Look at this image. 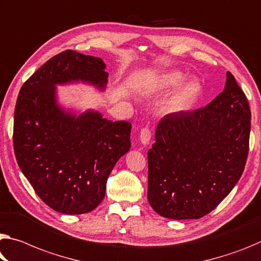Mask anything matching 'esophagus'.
<instances>
[{"label": "esophagus", "mask_w": 261, "mask_h": 261, "mask_svg": "<svg viewBox=\"0 0 261 261\" xmlns=\"http://www.w3.org/2000/svg\"><path fill=\"white\" fill-rule=\"evenodd\" d=\"M151 137H152V132L150 129H148V127H144V129L140 130L139 139H140V142H142V144H144V145H146V144L150 143Z\"/></svg>", "instance_id": "34e87169"}]
</instances>
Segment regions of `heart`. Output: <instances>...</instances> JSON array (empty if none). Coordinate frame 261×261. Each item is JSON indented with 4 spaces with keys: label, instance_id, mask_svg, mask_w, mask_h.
<instances>
[{
    "label": "heart",
    "instance_id": "1",
    "mask_svg": "<svg viewBox=\"0 0 261 261\" xmlns=\"http://www.w3.org/2000/svg\"><path fill=\"white\" fill-rule=\"evenodd\" d=\"M184 74L179 71H165L150 73L142 80L140 89L147 94H161L179 89L172 95L167 109L173 114L186 113L196 105L202 94V87L197 81L185 82Z\"/></svg>",
    "mask_w": 261,
    "mask_h": 261
}]
</instances>
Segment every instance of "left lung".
<instances>
[{"label": "left lung", "instance_id": "left-lung-1", "mask_svg": "<svg viewBox=\"0 0 261 261\" xmlns=\"http://www.w3.org/2000/svg\"><path fill=\"white\" fill-rule=\"evenodd\" d=\"M251 111L234 76L204 108L166 115L147 152V198L171 220H197L229 195L249 154Z\"/></svg>", "mask_w": 261, "mask_h": 261}]
</instances>
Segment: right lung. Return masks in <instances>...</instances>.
<instances>
[{
	"label": "right lung",
	"instance_id": "obj_1",
	"mask_svg": "<svg viewBox=\"0 0 261 261\" xmlns=\"http://www.w3.org/2000/svg\"><path fill=\"white\" fill-rule=\"evenodd\" d=\"M105 69L101 58L67 49L46 61L19 90L16 160L37 195L58 213L80 215L96 208L114 166L131 147L130 122H111L93 110L76 115L57 103V85L82 81L105 89Z\"/></svg>",
	"mask_w": 261,
	"mask_h": 261
}]
</instances>
